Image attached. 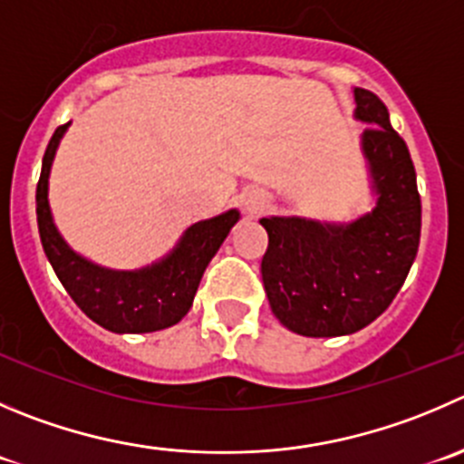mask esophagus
Wrapping results in <instances>:
<instances>
[{"label": "esophagus", "instance_id": "1", "mask_svg": "<svg viewBox=\"0 0 464 464\" xmlns=\"http://www.w3.org/2000/svg\"><path fill=\"white\" fill-rule=\"evenodd\" d=\"M244 207L250 216H257L266 207V196L262 191H248L244 196Z\"/></svg>", "mask_w": 464, "mask_h": 464}]
</instances>
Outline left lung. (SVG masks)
I'll list each match as a JSON object with an SVG mask.
<instances>
[{
  "label": "left lung",
  "mask_w": 464,
  "mask_h": 464,
  "mask_svg": "<svg viewBox=\"0 0 464 464\" xmlns=\"http://www.w3.org/2000/svg\"><path fill=\"white\" fill-rule=\"evenodd\" d=\"M355 121L367 122L362 152L376 207L351 223L268 216L262 280L285 328L305 337L351 334L376 321L417 257L421 198L405 140L372 91L355 88Z\"/></svg>",
  "instance_id": "8db88e82"
}]
</instances>
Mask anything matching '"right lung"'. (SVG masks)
<instances>
[{
	"label": "right lung",
	"instance_id": "right-lung-1",
	"mask_svg": "<svg viewBox=\"0 0 464 464\" xmlns=\"http://www.w3.org/2000/svg\"><path fill=\"white\" fill-rule=\"evenodd\" d=\"M68 125L56 127L47 145L36 188L38 232L56 277L79 310L111 333L136 334L170 328L191 310L202 273L239 220V211L229 209L214 218L198 220L166 257L139 271H111L88 262L59 235L47 200L52 161Z\"/></svg>",
	"mask_w": 464,
	"mask_h": 464
}]
</instances>
